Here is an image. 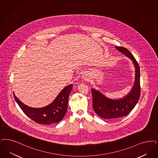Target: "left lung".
Returning <instances> with one entry per match:
<instances>
[{
	"label": "left lung",
	"instance_id": "left-lung-1",
	"mask_svg": "<svg viewBox=\"0 0 158 158\" xmlns=\"http://www.w3.org/2000/svg\"><path fill=\"white\" fill-rule=\"evenodd\" d=\"M116 49L132 60L135 68V81L131 92L123 98L112 99L99 90L91 89L94 110L102 118L114 119L126 116L136 106L140 95V68L132 54L125 48L115 46Z\"/></svg>",
	"mask_w": 158,
	"mask_h": 158
}]
</instances>
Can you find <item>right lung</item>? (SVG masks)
Here are the masks:
<instances>
[{"label": "right lung", "instance_id": "obj_1", "mask_svg": "<svg viewBox=\"0 0 158 158\" xmlns=\"http://www.w3.org/2000/svg\"><path fill=\"white\" fill-rule=\"evenodd\" d=\"M72 87V85L66 86L51 104L40 108L27 106L19 100L14 93L13 96L19 107L29 118L38 123L50 125L59 122L64 116L67 111L68 98Z\"/></svg>", "mask_w": 158, "mask_h": 158}]
</instances>
